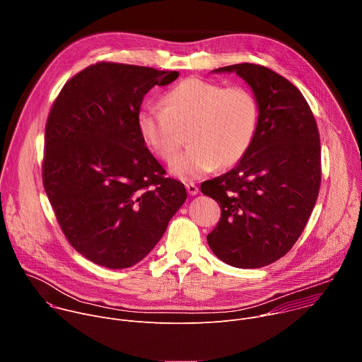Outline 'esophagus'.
Wrapping results in <instances>:
<instances>
[{"instance_id":"1","label":"esophagus","mask_w":362,"mask_h":362,"mask_svg":"<svg viewBox=\"0 0 362 362\" xmlns=\"http://www.w3.org/2000/svg\"><path fill=\"white\" fill-rule=\"evenodd\" d=\"M186 190H187V193H189L190 196H194V194L199 193V189H197V186H196L194 183H187V185H186Z\"/></svg>"}]
</instances>
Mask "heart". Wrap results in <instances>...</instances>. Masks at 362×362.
I'll use <instances>...</instances> for the list:
<instances>
[{
  "label": "heart",
  "mask_w": 362,
  "mask_h": 362,
  "mask_svg": "<svg viewBox=\"0 0 362 362\" xmlns=\"http://www.w3.org/2000/svg\"><path fill=\"white\" fill-rule=\"evenodd\" d=\"M257 122L259 106L250 90L197 77L182 80L168 90L162 106H144L137 115L143 141L166 162L180 146L178 130L192 124L191 147L169 166V172L180 180H196L219 166L239 163L255 140Z\"/></svg>",
  "instance_id": "b5f03b06"
}]
</instances>
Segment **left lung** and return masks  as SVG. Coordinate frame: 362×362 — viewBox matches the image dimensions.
<instances>
[{
	"mask_svg": "<svg viewBox=\"0 0 362 362\" xmlns=\"http://www.w3.org/2000/svg\"><path fill=\"white\" fill-rule=\"evenodd\" d=\"M212 73H236L250 87L259 122L246 156L200 186L222 209L208 243L230 267L262 268L291 250L313 214L321 185L317 122L300 91L264 66L243 63Z\"/></svg>",
	"mask_w": 362,
	"mask_h": 362,
	"instance_id": "left-lung-1",
	"label": "left lung"
}]
</instances>
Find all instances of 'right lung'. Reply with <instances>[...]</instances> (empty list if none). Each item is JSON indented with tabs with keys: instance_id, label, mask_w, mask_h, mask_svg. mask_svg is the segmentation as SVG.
Returning <instances> with one entry per match:
<instances>
[{
	"instance_id": "1",
	"label": "right lung",
	"mask_w": 362,
	"mask_h": 362,
	"mask_svg": "<svg viewBox=\"0 0 362 362\" xmlns=\"http://www.w3.org/2000/svg\"><path fill=\"white\" fill-rule=\"evenodd\" d=\"M177 77L97 63L69 80L51 107L44 189L71 246L100 267L140 262L187 197L183 183L165 177L137 129L148 90Z\"/></svg>"
}]
</instances>
